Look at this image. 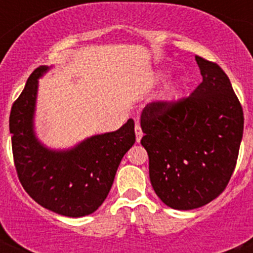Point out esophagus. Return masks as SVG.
Listing matches in <instances>:
<instances>
[{
	"label": "esophagus",
	"mask_w": 253,
	"mask_h": 253,
	"mask_svg": "<svg viewBox=\"0 0 253 253\" xmlns=\"http://www.w3.org/2000/svg\"><path fill=\"white\" fill-rule=\"evenodd\" d=\"M134 130H135V137H137V142H140V139H142V137H143V131H142V128H140V125L135 124V128H134Z\"/></svg>",
	"instance_id": "obj_1"
}]
</instances>
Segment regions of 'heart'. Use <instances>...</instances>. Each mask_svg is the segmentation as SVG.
<instances>
[{
    "mask_svg": "<svg viewBox=\"0 0 253 253\" xmlns=\"http://www.w3.org/2000/svg\"><path fill=\"white\" fill-rule=\"evenodd\" d=\"M177 96H178V88L177 87H172L171 90L169 91V100L177 99Z\"/></svg>",
    "mask_w": 253,
    "mask_h": 253,
    "instance_id": "1",
    "label": "heart"
}]
</instances>
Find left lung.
<instances>
[{"label": "left lung", "mask_w": 253, "mask_h": 253, "mask_svg": "<svg viewBox=\"0 0 253 253\" xmlns=\"http://www.w3.org/2000/svg\"><path fill=\"white\" fill-rule=\"evenodd\" d=\"M203 82L186 97L157 100L140 116L154 193L167 207L196 209L224 191L236 169L243 110L215 62L195 55Z\"/></svg>", "instance_id": "1"}]
</instances>
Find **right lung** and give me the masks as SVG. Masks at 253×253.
I'll return each instance as SVG.
<instances>
[{"mask_svg": "<svg viewBox=\"0 0 253 253\" xmlns=\"http://www.w3.org/2000/svg\"><path fill=\"white\" fill-rule=\"evenodd\" d=\"M48 67H38L12 104L10 133L13 163L26 193L39 205L60 215L84 216L104 203L124 154L135 142L134 122L119 130L95 135L71 151L44 148L33 131L38 78Z\"/></svg>", "mask_w": 253, "mask_h": 253, "instance_id": "right-lung-1", "label": "right lung"}]
</instances>
